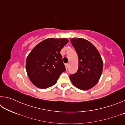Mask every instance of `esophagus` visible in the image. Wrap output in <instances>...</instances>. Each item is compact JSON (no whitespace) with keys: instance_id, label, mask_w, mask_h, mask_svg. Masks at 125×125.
<instances>
[{"instance_id":"1","label":"esophagus","mask_w":125,"mask_h":125,"mask_svg":"<svg viewBox=\"0 0 125 125\" xmlns=\"http://www.w3.org/2000/svg\"><path fill=\"white\" fill-rule=\"evenodd\" d=\"M65 68H66V69H67L69 67V63H66V64H65Z\"/></svg>"}]
</instances>
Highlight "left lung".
<instances>
[{"label": "left lung", "instance_id": "left-lung-1", "mask_svg": "<svg viewBox=\"0 0 125 125\" xmlns=\"http://www.w3.org/2000/svg\"><path fill=\"white\" fill-rule=\"evenodd\" d=\"M71 42L78 54L79 64L77 72L69 75L72 83L82 90L96 85L101 75L103 62L96 47L84 39H71Z\"/></svg>", "mask_w": 125, "mask_h": 125}]
</instances>
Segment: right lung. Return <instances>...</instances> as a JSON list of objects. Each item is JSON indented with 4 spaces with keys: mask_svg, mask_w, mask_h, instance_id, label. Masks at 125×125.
Returning <instances> with one entry per match:
<instances>
[{
    "mask_svg": "<svg viewBox=\"0 0 125 125\" xmlns=\"http://www.w3.org/2000/svg\"><path fill=\"white\" fill-rule=\"evenodd\" d=\"M68 42L67 39H47L33 48L27 57L26 69L33 85L46 89L56 83L65 71L60 52Z\"/></svg>",
    "mask_w": 125,
    "mask_h": 125,
    "instance_id": "obj_1",
    "label": "right lung"
}]
</instances>
